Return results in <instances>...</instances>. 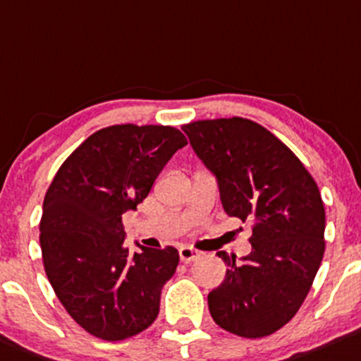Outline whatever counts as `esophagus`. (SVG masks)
Returning a JSON list of instances; mask_svg holds the SVG:
<instances>
[{
  "label": "esophagus",
  "instance_id": "obj_1",
  "mask_svg": "<svg viewBox=\"0 0 361 361\" xmlns=\"http://www.w3.org/2000/svg\"><path fill=\"white\" fill-rule=\"evenodd\" d=\"M179 257L182 262H192V261H197V259L201 257V252H197V250L192 249V247H180Z\"/></svg>",
  "mask_w": 361,
  "mask_h": 361
}]
</instances>
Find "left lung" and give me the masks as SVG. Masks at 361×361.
Here are the masks:
<instances>
[{
    "label": "left lung",
    "mask_w": 361,
    "mask_h": 361,
    "mask_svg": "<svg viewBox=\"0 0 361 361\" xmlns=\"http://www.w3.org/2000/svg\"><path fill=\"white\" fill-rule=\"evenodd\" d=\"M214 173L228 216L252 221L242 261L220 250L225 279L208 295L213 321L242 338L276 333L297 314L322 262L326 212L309 170L283 141L244 117L182 126Z\"/></svg>",
    "instance_id": "8db88e82"
}]
</instances>
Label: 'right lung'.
I'll return each mask as SVG.
<instances>
[{"label": "right lung", "mask_w": 361, "mask_h": 361, "mask_svg": "<svg viewBox=\"0 0 361 361\" xmlns=\"http://www.w3.org/2000/svg\"><path fill=\"white\" fill-rule=\"evenodd\" d=\"M185 145L172 126L104 128L64 160L47 189L39 237L44 269L68 314L95 338L123 341L159 315L179 252L141 247L131 256L123 214L143 202Z\"/></svg>", "instance_id": "add662e5"}]
</instances>
